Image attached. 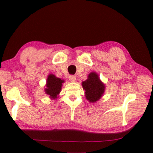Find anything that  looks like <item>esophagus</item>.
Wrapping results in <instances>:
<instances>
[{"mask_svg":"<svg viewBox=\"0 0 153 153\" xmlns=\"http://www.w3.org/2000/svg\"><path fill=\"white\" fill-rule=\"evenodd\" d=\"M69 81H70V82H76V76H69Z\"/></svg>","mask_w":153,"mask_h":153,"instance_id":"1","label":"esophagus"}]
</instances>
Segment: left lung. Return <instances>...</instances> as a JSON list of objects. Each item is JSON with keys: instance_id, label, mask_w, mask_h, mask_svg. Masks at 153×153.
<instances>
[{"instance_id": "left-lung-1", "label": "left lung", "mask_w": 153, "mask_h": 153, "mask_svg": "<svg viewBox=\"0 0 153 153\" xmlns=\"http://www.w3.org/2000/svg\"><path fill=\"white\" fill-rule=\"evenodd\" d=\"M82 85L85 91V97L90 103L98 101L105 93V85L97 72H90L88 79L82 82Z\"/></svg>"}]
</instances>
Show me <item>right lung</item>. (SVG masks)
Masks as SVG:
<instances>
[{
    "label": "right lung",
    "instance_id": "1",
    "mask_svg": "<svg viewBox=\"0 0 153 153\" xmlns=\"http://www.w3.org/2000/svg\"><path fill=\"white\" fill-rule=\"evenodd\" d=\"M65 82L64 79L56 77L54 74H49L46 79L45 92L51 100H56L58 98L59 93L61 91L62 86Z\"/></svg>",
    "mask_w": 153,
    "mask_h": 153
}]
</instances>
